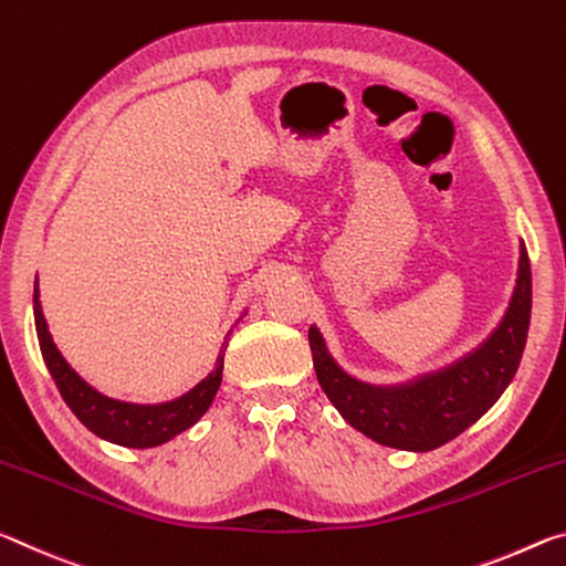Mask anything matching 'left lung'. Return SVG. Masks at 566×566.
Wrapping results in <instances>:
<instances>
[{"mask_svg":"<svg viewBox=\"0 0 566 566\" xmlns=\"http://www.w3.org/2000/svg\"><path fill=\"white\" fill-rule=\"evenodd\" d=\"M530 313L532 268L522 245L516 289L502 326L479 350L441 374L409 386L374 388L333 364L316 328L308 331V344L321 388L354 429L384 447L431 451L457 439L504 394L522 360Z\"/></svg>","mask_w":566,"mask_h":566,"instance_id":"left-lung-1","label":"left lung"}]
</instances>
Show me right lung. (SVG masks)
I'll use <instances>...</instances> for the list:
<instances>
[{"instance_id": "add662e5", "label": "right lung", "mask_w": 566, "mask_h": 566, "mask_svg": "<svg viewBox=\"0 0 566 566\" xmlns=\"http://www.w3.org/2000/svg\"><path fill=\"white\" fill-rule=\"evenodd\" d=\"M34 326L36 338H40V348L48 364L50 374L57 384L64 403L70 406L72 413L87 426L97 437L115 441L119 447L129 449H147L157 447V443L172 439L175 433L190 429L202 413L208 411V406L216 398L222 378V358L216 368V374H210L206 381L198 384L190 394H185L178 401L163 403V406H133V403H119L113 398L99 396L95 388H90L82 378L74 374L67 366V360L60 356L57 346L52 344V336L48 331V323L42 316L40 293L34 289Z\"/></svg>"}]
</instances>
